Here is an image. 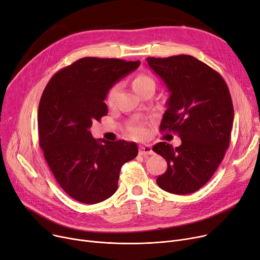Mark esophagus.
<instances>
[{
  "mask_svg": "<svg viewBox=\"0 0 260 260\" xmlns=\"http://www.w3.org/2000/svg\"><path fill=\"white\" fill-rule=\"evenodd\" d=\"M152 153H153V151H152V148L150 145H144V146L140 147V154L141 155L147 156V155H150Z\"/></svg>",
  "mask_w": 260,
  "mask_h": 260,
  "instance_id": "esophagus-1",
  "label": "esophagus"
}]
</instances>
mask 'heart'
<instances>
[{"label": "heart", "instance_id": "heart-1", "mask_svg": "<svg viewBox=\"0 0 260 260\" xmlns=\"http://www.w3.org/2000/svg\"><path fill=\"white\" fill-rule=\"evenodd\" d=\"M148 85H154V81H153L152 78H150L149 76H147V75H144V74L138 75L132 81V88L137 93L142 91L144 88H146V86H148ZM117 91H118V84H114V85L111 86L109 91L107 92L106 104L108 106L113 105L114 98L116 96ZM129 133L133 139H144L148 132H147L146 128H144L142 126H137V127L131 128L129 130Z\"/></svg>", "mask_w": 260, "mask_h": 260}]
</instances>
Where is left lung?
<instances>
[{"mask_svg":"<svg viewBox=\"0 0 260 260\" xmlns=\"http://www.w3.org/2000/svg\"><path fill=\"white\" fill-rule=\"evenodd\" d=\"M146 60L170 92L159 130L176 133L182 141L176 148L165 142L153 146L167 162L156 183L171 193L194 192L213 177L230 146L234 120L230 90L218 72L192 56Z\"/></svg>","mask_w":260,"mask_h":260,"instance_id":"left-lung-1","label":"left lung"}]
</instances>
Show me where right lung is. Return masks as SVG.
Here are the masks:
<instances>
[{
  "label": "right lung",
  "instance_id": "1",
  "mask_svg": "<svg viewBox=\"0 0 260 260\" xmlns=\"http://www.w3.org/2000/svg\"><path fill=\"white\" fill-rule=\"evenodd\" d=\"M140 61L81 58L57 72L38 109L39 145L48 167L70 197L95 204L117 189L121 166L138 155L135 143L92 138V123L108 114L107 92Z\"/></svg>",
  "mask_w": 260,
  "mask_h": 260
}]
</instances>
